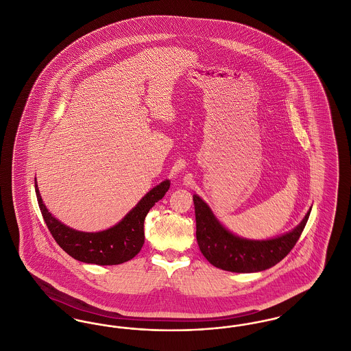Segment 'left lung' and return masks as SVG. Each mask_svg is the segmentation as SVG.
<instances>
[{
    "label": "left lung",
    "mask_w": 351,
    "mask_h": 351,
    "mask_svg": "<svg viewBox=\"0 0 351 351\" xmlns=\"http://www.w3.org/2000/svg\"><path fill=\"white\" fill-rule=\"evenodd\" d=\"M196 238L202 255L215 267L230 272H258L275 266L299 241L311 210L292 232L268 241L243 239L228 232L199 196H193Z\"/></svg>",
    "instance_id": "1"
}]
</instances>
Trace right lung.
<instances>
[{
  "instance_id": "1",
  "label": "right lung",
  "mask_w": 351,
  "mask_h": 351,
  "mask_svg": "<svg viewBox=\"0 0 351 351\" xmlns=\"http://www.w3.org/2000/svg\"><path fill=\"white\" fill-rule=\"evenodd\" d=\"M168 188V180L156 185L116 226L99 233L77 232L63 225L60 221L51 216L36 185L35 193L39 209L51 235L68 255L84 263L113 266L133 259L141 251L145 243V218L155 202L163 199Z\"/></svg>"
}]
</instances>
